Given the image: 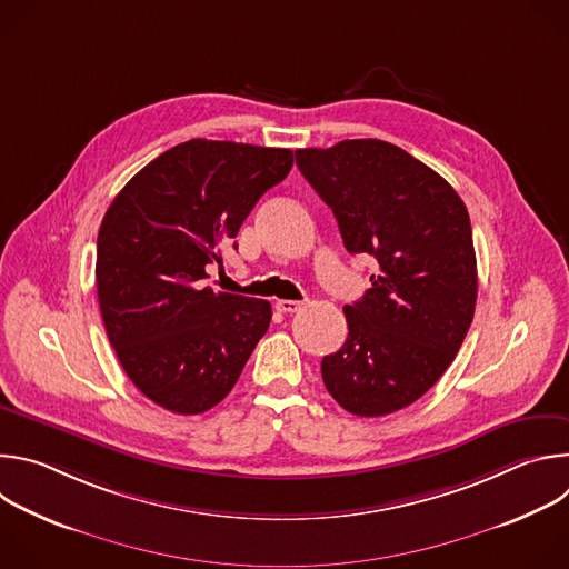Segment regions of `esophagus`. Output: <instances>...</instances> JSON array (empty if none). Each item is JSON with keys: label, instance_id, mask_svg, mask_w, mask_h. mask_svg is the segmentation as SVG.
I'll return each instance as SVG.
<instances>
[{"label": "esophagus", "instance_id": "esophagus-1", "mask_svg": "<svg viewBox=\"0 0 569 569\" xmlns=\"http://www.w3.org/2000/svg\"><path fill=\"white\" fill-rule=\"evenodd\" d=\"M274 306H277L279 312H286V315H292V312H297V310L303 308L301 301H292V299H281V301H277Z\"/></svg>", "mask_w": 569, "mask_h": 569}]
</instances>
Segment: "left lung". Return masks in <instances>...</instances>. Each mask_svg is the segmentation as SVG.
I'll list each match as a JSON object with an SVG mask.
<instances>
[{
	"label": "left lung",
	"instance_id": "left-lung-1",
	"mask_svg": "<svg viewBox=\"0 0 569 569\" xmlns=\"http://www.w3.org/2000/svg\"><path fill=\"white\" fill-rule=\"evenodd\" d=\"M295 157L333 209L345 248L378 261L371 288L345 306L349 338L323 356V385L356 417L398 412L441 378L470 329L477 261L466 204L423 161L380 139Z\"/></svg>",
	"mask_w": 569,
	"mask_h": 569
}]
</instances>
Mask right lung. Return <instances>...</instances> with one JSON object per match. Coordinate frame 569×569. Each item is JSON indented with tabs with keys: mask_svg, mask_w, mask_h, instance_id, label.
<instances>
[{
	"mask_svg": "<svg viewBox=\"0 0 569 569\" xmlns=\"http://www.w3.org/2000/svg\"><path fill=\"white\" fill-rule=\"evenodd\" d=\"M290 169L288 148L191 139L152 159L108 207L97 240L106 333L159 408L211 410L266 336L270 301L211 290L204 279Z\"/></svg>",
	"mask_w": 569,
	"mask_h": 569,
	"instance_id": "right-lung-1",
	"label": "right lung"
}]
</instances>
